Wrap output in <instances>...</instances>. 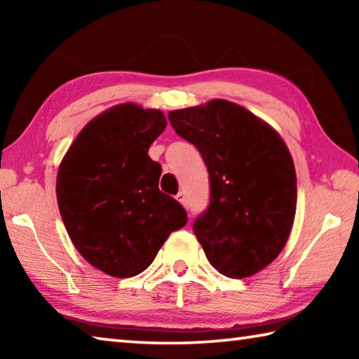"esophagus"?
Listing matches in <instances>:
<instances>
[{
    "instance_id": "esophagus-1",
    "label": "esophagus",
    "mask_w": 359,
    "mask_h": 359,
    "mask_svg": "<svg viewBox=\"0 0 359 359\" xmlns=\"http://www.w3.org/2000/svg\"><path fill=\"white\" fill-rule=\"evenodd\" d=\"M175 199H177V201L184 205V208H187V194L184 193V191H179L177 193V196H175Z\"/></svg>"
}]
</instances>
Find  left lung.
I'll use <instances>...</instances> for the list:
<instances>
[{
    "label": "left lung",
    "mask_w": 359,
    "mask_h": 359,
    "mask_svg": "<svg viewBox=\"0 0 359 359\" xmlns=\"http://www.w3.org/2000/svg\"><path fill=\"white\" fill-rule=\"evenodd\" d=\"M174 131L208 166L210 203L193 223L209 263L231 278L257 274L288 241L296 214V171L280 135L226 100L171 111Z\"/></svg>",
    "instance_id": "obj_1"
}]
</instances>
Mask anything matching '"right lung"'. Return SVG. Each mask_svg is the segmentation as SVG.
<instances>
[{"label":"right lung","mask_w":359,"mask_h":359,"mask_svg":"<svg viewBox=\"0 0 359 359\" xmlns=\"http://www.w3.org/2000/svg\"><path fill=\"white\" fill-rule=\"evenodd\" d=\"M166 128L158 109L125 102L79 133L57 175V201L77 252L106 274H141L187 212L160 191L161 166L150 144Z\"/></svg>","instance_id":"1"}]
</instances>
